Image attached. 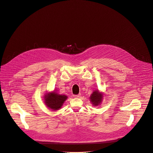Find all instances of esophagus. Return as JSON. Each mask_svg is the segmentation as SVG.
<instances>
[{
    "instance_id": "obj_1",
    "label": "esophagus",
    "mask_w": 153,
    "mask_h": 153,
    "mask_svg": "<svg viewBox=\"0 0 153 153\" xmlns=\"http://www.w3.org/2000/svg\"><path fill=\"white\" fill-rule=\"evenodd\" d=\"M74 98H79V97H81V94H79L78 95H74Z\"/></svg>"
}]
</instances>
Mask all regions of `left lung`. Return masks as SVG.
I'll use <instances>...</instances> for the list:
<instances>
[{
  "instance_id": "obj_1",
  "label": "left lung",
  "mask_w": 153,
  "mask_h": 153,
  "mask_svg": "<svg viewBox=\"0 0 153 153\" xmlns=\"http://www.w3.org/2000/svg\"><path fill=\"white\" fill-rule=\"evenodd\" d=\"M103 92H100V91L97 89L94 90L93 91V92L89 97V100L94 106H98L101 104L103 100Z\"/></svg>"
}]
</instances>
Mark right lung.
<instances>
[{"label": "right lung", "instance_id": "right-lung-1", "mask_svg": "<svg viewBox=\"0 0 153 153\" xmlns=\"http://www.w3.org/2000/svg\"><path fill=\"white\" fill-rule=\"evenodd\" d=\"M68 98L65 95L59 94L56 90L44 94V100L46 107L53 111L60 109Z\"/></svg>", "mask_w": 153, "mask_h": 153}]
</instances>
